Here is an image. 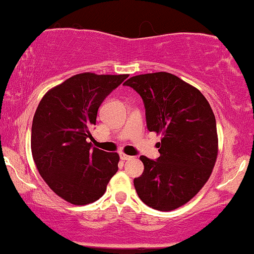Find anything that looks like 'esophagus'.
<instances>
[{"instance_id":"obj_1","label":"esophagus","mask_w":254,"mask_h":254,"mask_svg":"<svg viewBox=\"0 0 254 254\" xmlns=\"http://www.w3.org/2000/svg\"><path fill=\"white\" fill-rule=\"evenodd\" d=\"M119 156H121V160H123V161H127V160H131V158H132V156H129V155L124 154V152H122Z\"/></svg>"}]
</instances>
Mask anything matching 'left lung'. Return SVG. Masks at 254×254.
<instances>
[{"mask_svg": "<svg viewBox=\"0 0 254 254\" xmlns=\"http://www.w3.org/2000/svg\"><path fill=\"white\" fill-rule=\"evenodd\" d=\"M142 97L149 131L162 135L160 157L139 160L144 170L133 180L140 200L170 212L190 201L215 166L219 144L215 116L196 87L167 72L146 73L124 82Z\"/></svg>", "mask_w": 254, "mask_h": 254, "instance_id": "obj_1", "label": "left lung"}]
</instances>
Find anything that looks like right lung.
I'll return each instance as SVG.
<instances>
[{
  "label": "right lung",
  "instance_id": "right-lung-1",
  "mask_svg": "<svg viewBox=\"0 0 254 254\" xmlns=\"http://www.w3.org/2000/svg\"><path fill=\"white\" fill-rule=\"evenodd\" d=\"M127 78L80 73L52 87L40 100L30 137L33 160L48 187L67 202H94L117 173V152L92 148L87 138L92 137L100 104Z\"/></svg>",
  "mask_w": 254,
  "mask_h": 254
}]
</instances>
